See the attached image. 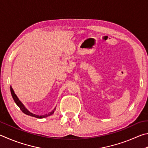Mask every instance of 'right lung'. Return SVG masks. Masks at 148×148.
<instances>
[{
  "label": "right lung",
  "mask_w": 148,
  "mask_h": 148,
  "mask_svg": "<svg viewBox=\"0 0 148 148\" xmlns=\"http://www.w3.org/2000/svg\"><path fill=\"white\" fill-rule=\"evenodd\" d=\"M10 91H11V94H12V97H13V99H14L15 103H16L18 107L20 108V109L21 110L22 112L23 113H25V114H27V115L32 116V117H35V118H46V117H47V116H51V115L53 114L54 112V110H55V109H56V108H54L53 111H51V112H49L48 114H45V115L39 116V115L34 114H32V113H31L30 112H29V111H28L27 109V108H25V106L23 105V103L20 101L19 99H18V97H17V96L16 95V94H15V92L14 91V90H13V88H12V86H10Z\"/></svg>",
  "instance_id": "right-lung-1"
}]
</instances>
